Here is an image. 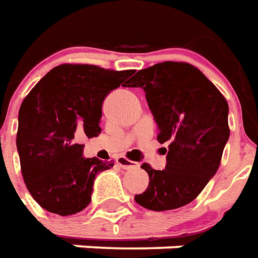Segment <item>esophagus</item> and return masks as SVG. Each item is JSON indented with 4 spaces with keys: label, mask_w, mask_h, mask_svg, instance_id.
Instances as JSON below:
<instances>
[{
    "label": "esophagus",
    "mask_w": 258,
    "mask_h": 258,
    "mask_svg": "<svg viewBox=\"0 0 258 258\" xmlns=\"http://www.w3.org/2000/svg\"><path fill=\"white\" fill-rule=\"evenodd\" d=\"M117 164L119 166V167L125 168V170L139 167V164L135 163V162H132V160H127V159L123 158V156H119V158H117Z\"/></svg>",
    "instance_id": "34e87169"
}]
</instances>
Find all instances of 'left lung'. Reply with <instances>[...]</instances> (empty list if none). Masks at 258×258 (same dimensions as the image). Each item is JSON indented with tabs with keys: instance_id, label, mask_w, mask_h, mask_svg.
Wrapping results in <instances>:
<instances>
[{
	"instance_id": "1",
	"label": "left lung",
	"mask_w": 258,
	"mask_h": 258,
	"mask_svg": "<svg viewBox=\"0 0 258 258\" xmlns=\"http://www.w3.org/2000/svg\"><path fill=\"white\" fill-rule=\"evenodd\" d=\"M129 87L144 90L158 125V141L168 143L164 170L141 166L150 183L135 200L151 211L181 208L195 200L218 171L230 137L227 100L186 62L166 61L141 69Z\"/></svg>"
}]
</instances>
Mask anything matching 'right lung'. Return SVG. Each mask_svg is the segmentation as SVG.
<instances>
[{"instance_id":"add662e5","label":"right lung","mask_w":258,"mask_h":258,"mask_svg":"<svg viewBox=\"0 0 258 258\" xmlns=\"http://www.w3.org/2000/svg\"><path fill=\"white\" fill-rule=\"evenodd\" d=\"M133 73L65 63L48 72L23 100L17 152L27 189L42 208L68 216L90 204L95 178L114 162L84 158L81 140L102 132L103 100Z\"/></svg>"}]
</instances>
